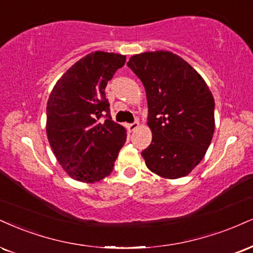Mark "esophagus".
I'll return each mask as SVG.
<instances>
[{"mask_svg": "<svg viewBox=\"0 0 253 253\" xmlns=\"http://www.w3.org/2000/svg\"><path fill=\"white\" fill-rule=\"evenodd\" d=\"M138 127H139V123H138V121H134V123L127 125V129H128L129 132H133V130H135L136 128H138Z\"/></svg>", "mask_w": 253, "mask_h": 253, "instance_id": "34e87169", "label": "esophagus"}]
</instances>
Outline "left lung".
I'll return each mask as SVG.
<instances>
[{
    "instance_id": "left-lung-1",
    "label": "left lung",
    "mask_w": 253,
    "mask_h": 253,
    "mask_svg": "<svg viewBox=\"0 0 253 253\" xmlns=\"http://www.w3.org/2000/svg\"><path fill=\"white\" fill-rule=\"evenodd\" d=\"M127 66L141 80L152 142L141 152L146 166L167 179L187 175L202 161L214 132V99L185 60L158 50L132 56Z\"/></svg>"
}]
</instances>
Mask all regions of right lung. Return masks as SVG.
Here are the masks:
<instances>
[{"mask_svg": "<svg viewBox=\"0 0 253 253\" xmlns=\"http://www.w3.org/2000/svg\"><path fill=\"white\" fill-rule=\"evenodd\" d=\"M125 62L120 54L94 51L73 65L51 90L48 140L60 165L75 180L95 182L111 174L126 142V130L112 120L105 93Z\"/></svg>", "mask_w": 253, "mask_h": 253, "instance_id": "1", "label": "right lung"}]
</instances>
